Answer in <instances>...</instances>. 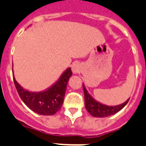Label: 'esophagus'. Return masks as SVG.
Wrapping results in <instances>:
<instances>
[{"mask_svg": "<svg viewBox=\"0 0 146 146\" xmlns=\"http://www.w3.org/2000/svg\"><path fill=\"white\" fill-rule=\"evenodd\" d=\"M72 72L74 74H78L81 72V68H80V65H79L78 63H74L72 65Z\"/></svg>", "mask_w": 146, "mask_h": 146, "instance_id": "1", "label": "esophagus"}]
</instances>
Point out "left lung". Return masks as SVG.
<instances>
[{
    "label": "left lung",
    "mask_w": 146,
    "mask_h": 146,
    "mask_svg": "<svg viewBox=\"0 0 146 146\" xmlns=\"http://www.w3.org/2000/svg\"><path fill=\"white\" fill-rule=\"evenodd\" d=\"M83 90L84 93V104H85L86 110H88L91 116L94 117H107L118 113L128 103L129 98L125 101L123 104H121L116 106H107L103 104L94 100L90 94L88 92L85 86L83 84Z\"/></svg>",
    "instance_id": "obj_1"
}]
</instances>
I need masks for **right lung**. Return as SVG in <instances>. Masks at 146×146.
Masks as SVG:
<instances>
[{"mask_svg":"<svg viewBox=\"0 0 146 146\" xmlns=\"http://www.w3.org/2000/svg\"><path fill=\"white\" fill-rule=\"evenodd\" d=\"M72 74L71 68H68L54 84L39 92L27 91L17 83L13 74V78L16 89L23 102L36 113L50 116L56 113L62 106L68 81Z\"/></svg>","mask_w":146,"mask_h":146,"instance_id":"add662e5","label":"right lung"}]
</instances>
